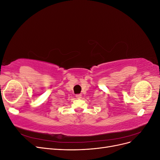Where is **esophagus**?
<instances>
[{"label": "esophagus", "instance_id": "34e87169", "mask_svg": "<svg viewBox=\"0 0 160 160\" xmlns=\"http://www.w3.org/2000/svg\"><path fill=\"white\" fill-rule=\"evenodd\" d=\"M76 98L77 99H81V94H77L76 95Z\"/></svg>", "mask_w": 160, "mask_h": 160}]
</instances>
